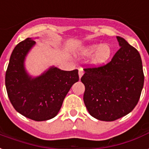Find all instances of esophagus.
Returning <instances> with one entry per match:
<instances>
[{
	"instance_id": "1",
	"label": "esophagus",
	"mask_w": 149,
	"mask_h": 149,
	"mask_svg": "<svg viewBox=\"0 0 149 149\" xmlns=\"http://www.w3.org/2000/svg\"><path fill=\"white\" fill-rule=\"evenodd\" d=\"M84 74V71H83L82 68H80L78 70V75H79V78H81V76L83 75Z\"/></svg>"
}]
</instances>
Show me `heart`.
<instances>
[{
  "mask_svg": "<svg viewBox=\"0 0 149 149\" xmlns=\"http://www.w3.org/2000/svg\"><path fill=\"white\" fill-rule=\"evenodd\" d=\"M93 61L96 64H103L109 59L112 54V49L107 44H94L88 46L83 49V54L85 55H92L95 54Z\"/></svg>",
  "mask_w": 149,
  "mask_h": 149,
  "instance_id": "obj_1",
  "label": "heart"
}]
</instances>
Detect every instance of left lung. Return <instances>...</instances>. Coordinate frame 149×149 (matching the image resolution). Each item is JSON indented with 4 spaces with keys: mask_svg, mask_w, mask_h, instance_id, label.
<instances>
[{
    "mask_svg": "<svg viewBox=\"0 0 149 149\" xmlns=\"http://www.w3.org/2000/svg\"><path fill=\"white\" fill-rule=\"evenodd\" d=\"M120 48L107 64L84 68L83 100L91 116L113 121L131 113L138 104L144 85L140 54L124 38L116 36Z\"/></svg>",
    "mask_w": 149,
    "mask_h": 149,
    "instance_id": "obj_1",
    "label": "left lung"
}]
</instances>
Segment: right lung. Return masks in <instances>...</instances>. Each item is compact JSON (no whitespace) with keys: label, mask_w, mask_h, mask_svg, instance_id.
<instances>
[{"label":"right lung","mask_w":149,"mask_h":149,"mask_svg":"<svg viewBox=\"0 0 149 149\" xmlns=\"http://www.w3.org/2000/svg\"><path fill=\"white\" fill-rule=\"evenodd\" d=\"M36 42L27 38L12 51L5 74V85L13 107L27 118L42 121L58 113L71 86L79 80L78 71L50 68L42 75L32 78L24 68V60Z\"/></svg>","instance_id":"1"}]
</instances>
